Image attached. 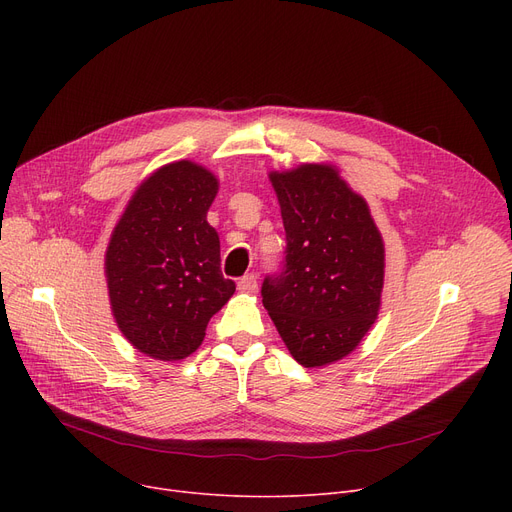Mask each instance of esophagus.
I'll list each match as a JSON object with an SVG mask.
<instances>
[{
	"mask_svg": "<svg viewBox=\"0 0 512 512\" xmlns=\"http://www.w3.org/2000/svg\"><path fill=\"white\" fill-rule=\"evenodd\" d=\"M238 290H240V292H247V294L257 292V276H253V274L242 276V278L238 280Z\"/></svg>",
	"mask_w": 512,
	"mask_h": 512,
	"instance_id": "1",
	"label": "esophagus"
}]
</instances>
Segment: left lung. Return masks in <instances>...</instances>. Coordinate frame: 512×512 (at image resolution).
I'll return each mask as SVG.
<instances>
[{
  "label": "left lung",
  "instance_id": "8db88e82",
  "mask_svg": "<svg viewBox=\"0 0 512 512\" xmlns=\"http://www.w3.org/2000/svg\"><path fill=\"white\" fill-rule=\"evenodd\" d=\"M286 263L265 278L263 307L294 361L324 367L351 355L382 307L386 249L367 201L334 164L270 172Z\"/></svg>",
  "mask_w": 512,
  "mask_h": 512
}]
</instances>
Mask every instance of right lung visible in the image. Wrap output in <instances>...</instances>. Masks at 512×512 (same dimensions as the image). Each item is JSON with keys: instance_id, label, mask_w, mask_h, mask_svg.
Listing matches in <instances>:
<instances>
[{"instance_id": "add662e5", "label": "right lung", "mask_w": 512, "mask_h": 512, "mask_svg": "<svg viewBox=\"0 0 512 512\" xmlns=\"http://www.w3.org/2000/svg\"><path fill=\"white\" fill-rule=\"evenodd\" d=\"M220 180L197 161L157 168L132 193L105 249V280L122 336L157 361L193 355L236 286L220 270L207 222Z\"/></svg>"}]
</instances>
